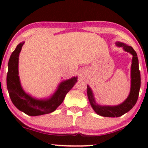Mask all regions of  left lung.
<instances>
[{
    "label": "left lung",
    "mask_w": 148,
    "mask_h": 148,
    "mask_svg": "<svg viewBox=\"0 0 148 148\" xmlns=\"http://www.w3.org/2000/svg\"><path fill=\"white\" fill-rule=\"evenodd\" d=\"M116 46L123 47L125 51L133 56L131 67V88L128 97L123 103L117 106H101L96 103L93 92L89 86H87V94L90 103L93 110L98 115L103 117L118 118L130 111L138 100L140 88V74L138 68V60L136 52L130 46L122 42H116Z\"/></svg>",
    "instance_id": "obj_1"
}]
</instances>
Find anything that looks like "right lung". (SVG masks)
I'll list each match as a JSON object with an SVG mask.
<instances>
[{
    "instance_id": "1",
    "label": "right lung",
    "mask_w": 148,
    "mask_h": 148,
    "mask_svg": "<svg viewBox=\"0 0 148 148\" xmlns=\"http://www.w3.org/2000/svg\"><path fill=\"white\" fill-rule=\"evenodd\" d=\"M24 42L18 44L8 62L7 87L12 103L19 111L30 116H37L53 112L62 103L66 95L77 81V76L62 81L49 99H35L23 90L18 76V56Z\"/></svg>"
}]
</instances>
